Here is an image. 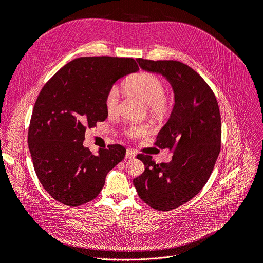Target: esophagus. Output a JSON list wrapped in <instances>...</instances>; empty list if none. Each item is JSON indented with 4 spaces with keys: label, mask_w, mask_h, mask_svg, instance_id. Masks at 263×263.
Masks as SVG:
<instances>
[{
    "label": "esophagus",
    "mask_w": 263,
    "mask_h": 263,
    "mask_svg": "<svg viewBox=\"0 0 263 263\" xmlns=\"http://www.w3.org/2000/svg\"><path fill=\"white\" fill-rule=\"evenodd\" d=\"M135 158V153L132 149H127L125 152V159H134Z\"/></svg>",
    "instance_id": "obj_1"
}]
</instances>
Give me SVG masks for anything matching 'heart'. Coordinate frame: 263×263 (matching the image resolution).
I'll return each instance as SVG.
<instances>
[{
	"label": "heart",
	"mask_w": 263,
	"mask_h": 263,
	"mask_svg": "<svg viewBox=\"0 0 263 263\" xmlns=\"http://www.w3.org/2000/svg\"><path fill=\"white\" fill-rule=\"evenodd\" d=\"M123 88L129 93L139 97L147 104L149 115L157 119H165L172 109L170 101L165 97V85L158 76L147 73L140 72L123 83ZM119 91L117 88H111L104 100V106L108 114H114L118 108ZM147 132L145 127H132L128 130V135L135 138V136L143 135Z\"/></svg>",
	"instance_id": "1"
}]
</instances>
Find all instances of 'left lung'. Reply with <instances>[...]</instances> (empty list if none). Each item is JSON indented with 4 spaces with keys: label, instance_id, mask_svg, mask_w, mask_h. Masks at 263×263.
Here are the masks:
<instances>
[{
    "label": "left lung",
    "instance_id": "left-lung-1",
    "mask_svg": "<svg viewBox=\"0 0 263 263\" xmlns=\"http://www.w3.org/2000/svg\"><path fill=\"white\" fill-rule=\"evenodd\" d=\"M136 61L143 70L164 76L173 88L175 104L155 145L174 153L168 163L160 164L152 156L139 155L145 171L133 179V185L151 208L171 211L197 196L213 172L221 143L218 102L206 82L187 64Z\"/></svg>",
    "mask_w": 263,
    "mask_h": 263
}]
</instances>
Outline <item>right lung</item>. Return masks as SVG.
<instances>
[{"label":"right lung","instance_id":"obj_1","mask_svg":"<svg viewBox=\"0 0 263 263\" xmlns=\"http://www.w3.org/2000/svg\"><path fill=\"white\" fill-rule=\"evenodd\" d=\"M139 71L132 58L82 57L68 62L45 84L30 121L28 144L44 189L67 206L98 197L109 171L125 155L109 145L93 155L84 147L85 132L104 121V100L119 78Z\"/></svg>","mask_w":263,"mask_h":263}]
</instances>
